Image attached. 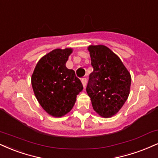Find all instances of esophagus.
Masks as SVG:
<instances>
[{"label": "esophagus", "mask_w": 158, "mask_h": 158, "mask_svg": "<svg viewBox=\"0 0 158 158\" xmlns=\"http://www.w3.org/2000/svg\"><path fill=\"white\" fill-rule=\"evenodd\" d=\"M81 83H82L83 86H84V88L86 87V85H87V79L86 78H83L81 79Z\"/></svg>", "instance_id": "esophagus-1"}]
</instances>
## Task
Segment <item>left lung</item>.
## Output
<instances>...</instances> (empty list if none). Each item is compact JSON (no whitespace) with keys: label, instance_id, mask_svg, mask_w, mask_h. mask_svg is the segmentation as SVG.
<instances>
[{"label":"left lung","instance_id":"left-lung-1","mask_svg":"<svg viewBox=\"0 0 158 158\" xmlns=\"http://www.w3.org/2000/svg\"><path fill=\"white\" fill-rule=\"evenodd\" d=\"M94 71L86 90L93 108L100 116L110 118L123 107L130 94L131 76L120 58L103 45L88 47Z\"/></svg>","mask_w":158,"mask_h":158}]
</instances>
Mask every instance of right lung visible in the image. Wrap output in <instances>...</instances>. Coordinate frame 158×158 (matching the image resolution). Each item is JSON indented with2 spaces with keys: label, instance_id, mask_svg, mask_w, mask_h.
<instances>
[{
  "label": "right lung",
  "instance_id": "right-lung-1",
  "mask_svg": "<svg viewBox=\"0 0 158 158\" xmlns=\"http://www.w3.org/2000/svg\"><path fill=\"white\" fill-rule=\"evenodd\" d=\"M72 48L54 49L43 56L31 76L34 93L41 107L54 117H62L73 108L83 90L73 70L65 64Z\"/></svg>",
  "mask_w": 158,
  "mask_h": 158
}]
</instances>
